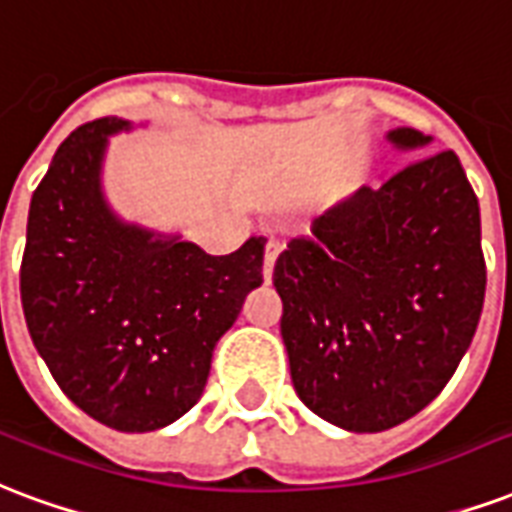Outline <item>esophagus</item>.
<instances>
[{"label":"esophagus","instance_id":"esophagus-1","mask_svg":"<svg viewBox=\"0 0 512 512\" xmlns=\"http://www.w3.org/2000/svg\"><path fill=\"white\" fill-rule=\"evenodd\" d=\"M279 241H274V238H268L266 244V257H263V276H266V282H271V274H274V263L276 257H279Z\"/></svg>","mask_w":512,"mask_h":512}]
</instances>
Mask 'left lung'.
Instances as JSON below:
<instances>
[{
    "mask_svg": "<svg viewBox=\"0 0 512 512\" xmlns=\"http://www.w3.org/2000/svg\"><path fill=\"white\" fill-rule=\"evenodd\" d=\"M385 138L423 157L328 208L274 266L295 393L355 434L437 399L486 298L480 206L458 157L426 154L434 140L412 127Z\"/></svg>",
    "mask_w": 512,
    "mask_h": 512,
    "instance_id": "left-lung-1",
    "label": "left lung"
}]
</instances>
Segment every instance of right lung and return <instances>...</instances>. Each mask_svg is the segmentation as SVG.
I'll list each match as a JSON object with an SVG mask.
<instances>
[{"mask_svg":"<svg viewBox=\"0 0 512 512\" xmlns=\"http://www.w3.org/2000/svg\"><path fill=\"white\" fill-rule=\"evenodd\" d=\"M105 116L64 140L34 189L21 263L29 336L75 407L116 431H157L206 388L217 342L263 285L266 238L206 255L121 219L102 192Z\"/></svg>","mask_w":512,"mask_h":512,"instance_id":"add662e5","label":"right lung"}]
</instances>
